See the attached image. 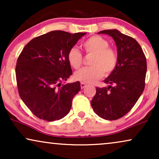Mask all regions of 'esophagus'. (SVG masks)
Segmentation results:
<instances>
[{
  "mask_svg": "<svg viewBox=\"0 0 159 159\" xmlns=\"http://www.w3.org/2000/svg\"><path fill=\"white\" fill-rule=\"evenodd\" d=\"M80 86H81L82 89H83L86 87V84L84 83V82H81V84H80Z\"/></svg>",
  "mask_w": 159,
  "mask_h": 159,
  "instance_id": "1",
  "label": "esophagus"
}]
</instances>
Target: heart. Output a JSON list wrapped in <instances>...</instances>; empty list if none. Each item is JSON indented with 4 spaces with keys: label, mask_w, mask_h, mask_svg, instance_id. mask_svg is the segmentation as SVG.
I'll return each mask as SVG.
<instances>
[{
    "label": "heart",
    "mask_w": 159,
    "mask_h": 159,
    "mask_svg": "<svg viewBox=\"0 0 159 159\" xmlns=\"http://www.w3.org/2000/svg\"><path fill=\"white\" fill-rule=\"evenodd\" d=\"M109 43L101 36H92L82 43L88 55H93L90 67H84L75 74L76 80L84 83H93L103 76H108L116 69L118 56ZM67 59L72 68L79 69L82 64V55L77 48L69 49Z\"/></svg>",
    "instance_id": "1"
}]
</instances>
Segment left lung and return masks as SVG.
I'll return each mask as SVG.
<instances>
[{"label":"left lung","instance_id":"8db88e82","mask_svg":"<svg viewBox=\"0 0 159 159\" xmlns=\"http://www.w3.org/2000/svg\"><path fill=\"white\" fill-rule=\"evenodd\" d=\"M98 34H108L114 39L118 62L114 71L103 81L108 87L96 88L91 106L101 118L116 120L132 109L144 90L146 58L139 43L119 30H103Z\"/></svg>","mask_w":159,"mask_h":159}]
</instances>
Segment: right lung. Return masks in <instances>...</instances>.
<instances>
[{
	"mask_svg": "<svg viewBox=\"0 0 159 159\" xmlns=\"http://www.w3.org/2000/svg\"><path fill=\"white\" fill-rule=\"evenodd\" d=\"M85 34L51 31L30 40L19 55L16 66L19 95L39 119L59 120L70 111L81 87L78 81L61 83L72 75L67 53Z\"/></svg>",
	"mask_w": 159,
	"mask_h": 159,
	"instance_id": "add662e5",
	"label": "right lung"
}]
</instances>
